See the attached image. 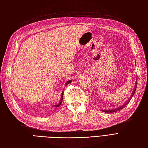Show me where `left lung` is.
I'll return each mask as SVG.
<instances>
[{"instance_id":"1","label":"left lung","mask_w":148,"mask_h":148,"mask_svg":"<svg viewBox=\"0 0 148 148\" xmlns=\"http://www.w3.org/2000/svg\"><path fill=\"white\" fill-rule=\"evenodd\" d=\"M138 80V79H137L136 80V86H135V88H134V92H132V95H131V97H130V99L129 100H127V101H126L125 102V103L124 104H123V105L122 106H121V107H117V108H116V109H109V110H102V111L103 112H117V111H118V110H121L122 109H123V108L127 105V104L129 102V101H130L131 100V99H132V97H133V95H134V93H135V91H136V85H137V81Z\"/></svg>"}]
</instances>
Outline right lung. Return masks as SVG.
<instances>
[{
	"mask_svg": "<svg viewBox=\"0 0 148 148\" xmlns=\"http://www.w3.org/2000/svg\"><path fill=\"white\" fill-rule=\"evenodd\" d=\"M72 81L71 80H69V81H68L66 83V85H65V86L66 85H67L68 84H70V83ZM63 93L62 92V98H61V101H60V102L58 103V105H56V106H55V107H59L60 105H61V104H62V100H63Z\"/></svg>",
	"mask_w": 148,
	"mask_h": 148,
	"instance_id": "obj_1",
	"label": "right lung"
}]
</instances>
